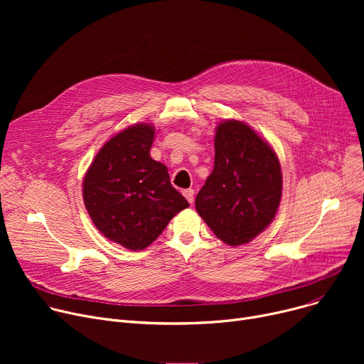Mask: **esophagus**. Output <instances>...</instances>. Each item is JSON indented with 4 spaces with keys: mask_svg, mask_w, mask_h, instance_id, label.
I'll return each mask as SVG.
<instances>
[{
    "mask_svg": "<svg viewBox=\"0 0 364 364\" xmlns=\"http://www.w3.org/2000/svg\"><path fill=\"white\" fill-rule=\"evenodd\" d=\"M183 195L188 200V203H193V200H195V190L193 188L183 190Z\"/></svg>",
    "mask_w": 364,
    "mask_h": 364,
    "instance_id": "esophagus-1",
    "label": "esophagus"
}]
</instances>
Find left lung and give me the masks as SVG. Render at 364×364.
Wrapping results in <instances>:
<instances>
[{
	"label": "left lung",
	"instance_id": "8db88e82",
	"mask_svg": "<svg viewBox=\"0 0 364 364\" xmlns=\"http://www.w3.org/2000/svg\"><path fill=\"white\" fill-rule=\"evenodd\" d=\"M215 159L196 196V211L227 245L251 242L276 217L282 169L272 146L245 122H220Z\"/></svg>",
	"mask_w": 364,
	"mask_h": 364
}]
</instances>
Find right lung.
Masks as SVG:
<instances>
[{"label":"right lung","mask_w":364,"mask_h":364,"mask_svg":"<svg viewBox=\"0 0 364 364\" xmlns=\"http://www.w3.org/2000/svg\"><path fill=\"white\" fill-rule=\"evenodd\" d=\"M155 128L128 127L95 155L82 183L87 211L100 233L127 250L147 247L188 206L164 164L150 158Z\"/></svg>","instance_id":"add662e5"}]
</instances>
